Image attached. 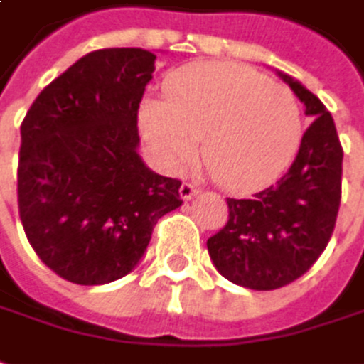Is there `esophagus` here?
<instances>
[{"label":"esophagus","mask_w":364,"mask_h":364,"mask_svg":"<svg viewBox=\"0 0 364 364\" xmlns=\"http://www.w3.org/2000/svg\"><path fill=\"white\" fill-rule=\"evenodd\" d=\"M197 193H199V187H195L193 183H187V181L183 183L181 189H179V195H181L183 201H189V199H193Z\"/></svg>","instance_id":"obj_1"}]
</instances>
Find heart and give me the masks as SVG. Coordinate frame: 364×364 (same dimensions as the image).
<instances>
[{
  "mask_svg": "<svg viewBox=\"0 0 364 364\" xmlns=\"http://www.w3.org/2000/svg\"><path fill=\"white\" fill-rule=\"evenodd\" d=\"M165 97L141 107V131L155 161L179 171L203 139V161L231 193L277 181L295 159L303 119L296 97L255 69L191 63L165 81Z\"/></svg>",
  "mask_w": 364,
  "mask_h": 364,
  "instance_id": "heart-1",
  "label": "heart"
}]
</instances>
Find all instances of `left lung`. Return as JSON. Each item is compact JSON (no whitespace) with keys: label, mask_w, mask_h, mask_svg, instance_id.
<instances>
[{"label":"left lung","mask_w":364,"mask_h":364,"mask_svg":"<svg viewBox=\"0 0 364 364\" xmlns=\"http://www.w3.org/2000/svg\"><path fill=\"white\" fill-rule=\"evenodd\" d=\"M279 77L313 117L289 171L251 199H227L229 219L207 241L217 271L235 285L273 291L315 265L335 231L341 205L343 147L321 99L299 81Z\"/></svg>","instance_id":"1"}]
</instances>
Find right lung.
Masks as SVG:
<instances>
[{"label": "right lung", "mask_w": 364, "mask_h": 364, "mask_svg": "<svg viewBox=\"0 0 364 364\" xmlns=\"http://www.w3.org/2000/svg\"><path fill=\"white\" fill-rule=\"evenodd\" d=\"M155 55L97 49L47 85L21 123L19 219L37 257L77 285H105L141 261L155 223L181 205L179 179L137 153V111Z\"/></svg>", "instance_id": "right-lung-1"}]
</instances>
